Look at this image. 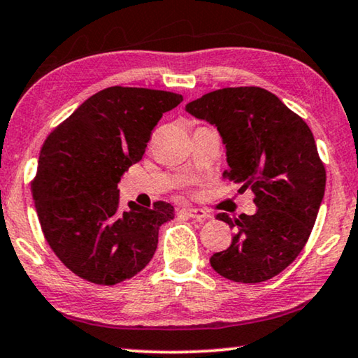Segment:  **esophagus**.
Listing matches in <instances>:
<instances>
[{
  "label": "esophagus",
  "mask_w": 358,
  "mask_h": 358,
  "mask_svg": "<svg viewBox=\"0 0 358 358\" xmlns=\"http://www.w3.org/2000/svg\"><path fill=\"white\" fill-rule=\"evenodd\" d=\"M185 215H188L189 218H196V220H209L210 213L202 210V209H196V207H186V209L181 210Z\"/></svg>",
  "instance_id": "1"
}]
</instances>
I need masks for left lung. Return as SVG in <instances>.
Returning <instances> with one entry per match:
<instances>
[{"label":"left lung","mask_w":358,"mask_h":358,"mask_svg":"<svg viewBox=\"0 0 358 358\" xmlns=\"http://www.w3.org/2000/svg\"><path fill=\"white\" fill-rule=\"evenodd\" d=\"M186 112L217 128L230 169L225 177L255 194L254 215L233 220L230 248L210 257L212 268L236 282H262L294 262L315 225L327 172L310 128L259 87L223 88L186 104Z\"/></svg>","instance_id":"obj_1"}]
</instances>
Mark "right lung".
Instances as JSON below:
<instances>
[{
  "instance_id": "right-lung-1",
  "label": "right lung",
  "mask_w": 358,
  "mask_h": 358,
  "mask_svg": "<svg viewBox=\"0 0 358 358\" xmlns=\"http://www.w3.org/2000/svg\"><path fill=\"white\" fill-rule=\"evenodd\" d=\"M183 96L110 87L93 94L46 138L31 183L45 238L80 278L112 286L151 262L173 206H119L120 178L140 162L152 128Z\"/></svg>"
}]
</instances>
